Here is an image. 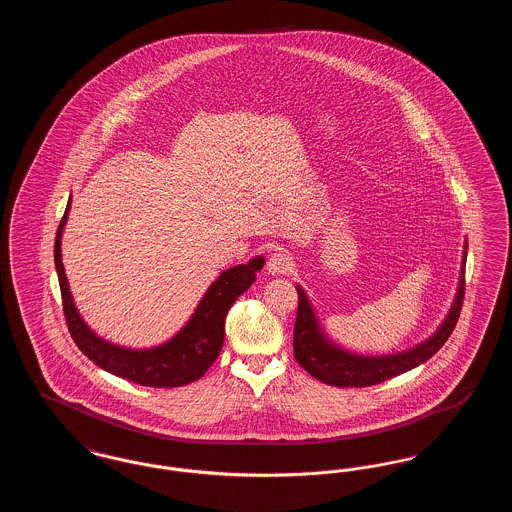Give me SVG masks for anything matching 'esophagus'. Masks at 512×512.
Returning <instances> with one entry per match:
<instances>
[{"label":"esophagus","mask_w":512,"mask_h":512,"mask_svg":"<svg viewBox=\"0 0 512 512\" xmlns=\"http://www.w3.org/2000/svg\"><path fill=\"white\" fill-rule=\"evenodd\" d=\"M292 267V255H290L286 249H276L274 253H270V255H268V274H272V276H280V274H286L288 270H292Z\"/></svg>","instance_id":"1"}]
</instances>
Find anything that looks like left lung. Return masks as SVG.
<instances>
[{
  "label": "left lung",
  "mask_w": 512,
  "mask_h": 512,
  "mask_svg": "<svg viewBox=\"0 0 512 512\" xmlns=\"http://www.w3.org/2000/svg\"><path fill=\"white\" fill-rule=\"evenodd\" d=\"M466 247L464 244L463 263L459 274V286L451 309L439 324L438 330L428 340L414 345L401 353H390L380 357L357 355L347 349H341L330 340L320 322H318L315 307L311 305L305 290L297 284L295 290L299 295L297 318L293 328V355L297 363L303 366L313 378L328 386L336 388H365L380 382H386L397 374L413 370L418 365L426 363L432 355H436L441 345L451 336L453 328L463 309L464 297V265H466Z\"/></svg>",
  "instance_id": "left-lung-1"
}]
</instances>
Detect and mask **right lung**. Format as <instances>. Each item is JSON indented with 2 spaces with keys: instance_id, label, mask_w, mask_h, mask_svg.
Segmentation results:
<instances>
[{
  "instance_id": "add662e5",
  "label": "right lung",
  "mask_w": 512,
  "mask_h": 512,
  "mask_svg": "<svg viewBox=\"0 0 512 512\" xmlns=\"http://www.w3.org/2000/svg\"><path fill=\"white\" fill-rule=\"evenodd\" d=\"M71 199L55 236V268L63 297V311L69 332L78 349L99 368L147 388H178L199 380L215 363L224 341V318L234 301L255 282L265 257H255L247 265H236L220 272L219 278L197 303L192 317L171 340L132 349L103 340L80 317L61 261V238L69 219Z\"/></svg>"
}]
</instances>
